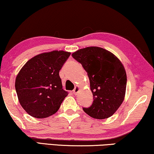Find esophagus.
<instances>
[{"mask_svg": "<svg viewBox=\"0 0 154 154\" xmlns=\"http://www.w3.org/2000/svg\"><path fill=\"white\" fill-rule=\"evenodd\" d=\"M79 86H76V87L75 88V89L73 90V94H74L75 95H76L78 92H79Z\"/></svg>", "mask_w": 154, "mask_h": 154, "instance_id": "obj_1", "label": "esophagus"}]
</instances>
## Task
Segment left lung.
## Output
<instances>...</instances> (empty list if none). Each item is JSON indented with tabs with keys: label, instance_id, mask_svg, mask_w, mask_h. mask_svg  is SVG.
<instances>
[{
	"label": "left lung",
	"instance_id": "1",
	"mask_svg": "<svg viewBox=\"0 0 154 154\" xmlns=\"http://www.w3.org/2000/svg\"><path fill=\"white\" fill-rule=\"evenodd\" d=\"M72 56L87 72L94 96L91 106L83 110L97 119L110 117L125 98L127 76L122 63L112 52L98 47L80 49Z\"/></svg>",
	"mask_w": 154,
	"mask_h": 154
}]
</instances>
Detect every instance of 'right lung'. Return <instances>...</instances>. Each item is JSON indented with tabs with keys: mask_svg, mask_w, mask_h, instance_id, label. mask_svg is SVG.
<instances>
[{
	"mask_svg": "<svg viewBox=\"0 0 154 154\" xmlns=\"http://www.w3.org/2000/svg\"><path fill=\"white\" fill-rule=\"evenodd\" d=\"M70 52L52 51L35 56L21 69L15 80L19 103L29 115L43 119L55 114L68 96L59 70Z\"/></svg>",
	"mask_w": 154,
	"mask_h": 154,
	"instance_id": "right-lung-1",
	"label": "right lung"
}]
</instances>
